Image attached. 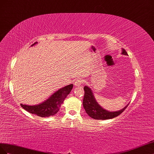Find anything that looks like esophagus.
<instances>
[{"label":"esophagus","mask_w":154,"mask_h":154,"mask_svg":"<svg viewBox=\"0 0 154 154\" xmlns=\"http://www.w3.org/2000/svg\"><path fill=\"white\" fill-rule=\"evenodd\" d=\"M83 83V81L81 79H77L74 83L75 86H79L81 85H82V84Z\"/></svg>","instance_id":"34e87169"}]
</instances>
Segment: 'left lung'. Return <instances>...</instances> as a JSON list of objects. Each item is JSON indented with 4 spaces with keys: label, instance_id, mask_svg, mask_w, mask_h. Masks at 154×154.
<instances>
[{
    "label": "left lung",
    "instance_id": "1",
    "mask_svg": "<svg viewBox=\"0 0 154 154\" xmlns=\"http://www.w3.org/2000/svg\"><path fill=\"white\" fill-rule=\"evenodd\" d=\"M121 54L128 55V54L125 49L122 48ZM85 90V95L84 99H83L82 104L86 112L87 113L90 117L94 119L98 120H105L109 119H113L123 112V111L128 106V104L126 105L125 107L120 110L115 111V112H109L106 109L103 108L97 102L95 98L92 90L88 86H85L84 87Z\"/></svg>",
    "mask_w": 154,
    "mask_h": 154
}]
</instances>
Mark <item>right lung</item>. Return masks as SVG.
<instances>
[{"label": "right lung", "mask_w": 154, "mask_h": 154, "mask_svg": "<svg viewBox=\"0 0 154 154\" xmlns=\"http://www.w3.org/2000/svg\"><path fill=\"white\" fill-rule=\"evenodd\" d=\"M37 44L35 42L31 46ZM73 88V85L70 84L64 86L55 91L45 101L35 105H27L20 104V106L25 110L30 113L35 114L41 117H48L53 116L59 111L61 104L70 93Z\"/></svg>", "instance_id": "obj_1"}]
</instances>
